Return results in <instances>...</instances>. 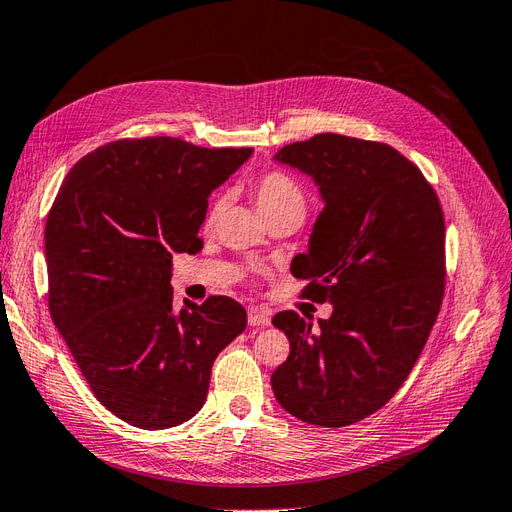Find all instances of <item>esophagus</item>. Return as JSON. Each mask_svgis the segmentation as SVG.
I'll use <instances>...</instances> for the list:
<instances>
[{
	"mask_svg": "<svg viewBox=\"0 0 512 512\" xmlns=\"http://www.w3.org/2000/svg\"><path fill=\"white\" fill-rule=\"evenodd\" d=\"M272 315L268 308H261V306H251L249 308V325L259 327V325H270Z\"/></svg>",
	"mask_w": 512,
	"mask_h": 512,
	"instance_id": "34e87169",
	"label": "esophagus"
}]
</instances>
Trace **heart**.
Segmentation results:
<instances>
[{
	"label": "heart",
	"mask_w": 512,
	"mask_h": 512,
	"mask_svg": "<svg viewBox=\"0 0 512 512\" xmlns=\"http://www.w3.org/2000/svg\"><path fill=\"white\" fill-rule=\"evenodd\" d=\"M251 193L257 210L261 217L270 221L274 217H283V214H300L304 217L306 210V195L302 185L291 174L283 170H270L251 180ZM223 195L214 197L208 214H206V227H210L223 210Z\"/></svg>",
	"instance_id": "b5f03b06"
}]
</instances>
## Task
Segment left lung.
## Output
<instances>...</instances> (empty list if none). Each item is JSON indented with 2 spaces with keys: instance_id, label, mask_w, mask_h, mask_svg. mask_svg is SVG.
I'll return each mask as SVG.
<instances>
[{
  "instance_id": "left-lung-1",
  "label": "left lung",
  "mask_w": 512,
  "mask_h": 512,
  "mask_svg": "<svg viewBox=\"0 0 512 512\" xmlns=\"http://www.w3.org/2000/svg\"><path fill=\"white\" fill-rule=\"evenodd\" d=\"M276 161L315 178L325 202L291 274L302 298L332 302L312 329L274 315L291 351L272 374L278 404L300 421L344 427L383 408L430 338L444 295V217L421 170L385 142L317 134Z\"/></svg>"
}]
</instances>
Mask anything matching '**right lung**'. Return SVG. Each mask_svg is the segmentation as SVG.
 Listing matches in <instances>:
<instances>
[{
	"mask_svg": "<svg viewBox=\"0 0 512 512\" xmlns=\"http://www.w3.org/2000/svg\"><path fill=\"white\" fill-rule=\"evenodd\" d=\"M253 148L170 136L95 148L46 219L48 310L93 395L125 423L168 430L206 402L217 355L246 327L227 295L172 310V253L202 251L208 195Z\"/></svg>",
	"mask_w": 512,
	"mask_h": 512,
	"instance_id": "right-lung-1",
	"label": "right lung"
}]
</instances>
